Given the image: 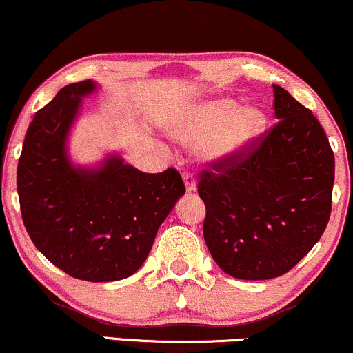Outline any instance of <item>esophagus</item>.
Here are the masks:
<instances>
[{
  "instance_id": "obj_1",
  "label": "esophagus",
  "mask_w": 353,
  "mask_h": 353,
  "mask_svg": "<svg viewBox=\"0 0 353 353\" xmlns=\"http://www.w3.org/2000/svg\"><path fill=\"white\" fill-rule=\"evenodd\" d=\"M183 181H185V186H186V192H188V193L196 192V180H194L193 173L185 172L183 173Z\"/></svg>"
}]
</instances>
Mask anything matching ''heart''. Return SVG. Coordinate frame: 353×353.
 Listing matches in <instances>:
<instances>
[{
	"mask_svg": "<svg viewBox=\"0 0 353 353\" xmlns=\"http://www.w3.org/2000/svg\"><path fill=\"white\" fill-rule=\"evenodd\" d=\"M266 115L258 107H239L233 99H214L181 109L170 122V134L181 142L201 140L208 160H226L263 134Z\"/></svg>",
	"mask_w": 353,
	"mask_h": 353,
	"instance_id": "obj_1",
	"label": "heart"
}]
</instances>
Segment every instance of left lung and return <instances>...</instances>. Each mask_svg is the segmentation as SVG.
Segmentation results:
<instances>
[{
  "instance_id": "8db88e82",
  "label": "left lung",
  "mask_w": 353,
  "mask_h": 353,
  "mask_svg": "<svg viewBox=\"0 0 353 353\" xmlns=\"http://www.w3.org/2000/svg\"><path fill=\"white\" fill-rule=\"evenodd\" d=\"M274 89L277 123L200 173L203 236L226 274L244 281L285 274L324 234L335 159L324 128L288 90Z\"/></svg>"
}]
</instances>
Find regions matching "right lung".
<instances>
[{
  "instance_id": "1",
  "label": "right lung",
  "mask_w": 353,
  "mask_h": 353,
  "mask_svg": "<svg viewBox=\"0 0 353 353\" xmlns=\"http://www.w3.org/2000/svg\"><path fill=\"white\" fill-rule=\"evenodd\" d=\"M94 90L89 79L69 84L36 112L16 185L37 250L76 279L109 283L139 271L185 183L175 168L143 173L117 155L99 168L70 163L65 140L82 97Z\"/></svg>"
}]
</instances>
